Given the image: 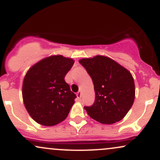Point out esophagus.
<instances>
[{
    "label": "esophagus",
    "mask_w": 160,
    "mask_h": 160,
    "mask_svg": "<svg viewBox=\"0 0 160 160\" xmlns=\"http://www.w3.org/2000/svg\"><path fill=\"white\" fill-rule=\"evenodd\" d=\"M77 97H78V100H81V98H82V94H81V92H78V93H77Z\"/></svg>",
    "instance_id": "esophagus-1"
}]
</instances>
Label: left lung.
Listing matches in <instances>:
<instances>
[{
    "label": "left lung",
    "mask_w": 160,
    "mask_h": 160,
    "mask_svg": "<svg viewBox=\"0 0 160 160\" xmlns=\"http://www.w3.org/2000/svg\"><path fill=\"white\" fill-rule=\"evenodd\" d=\"M94 84L95 100L84 107L88 115L102 124H113L124 118L135 96V82L130 71L109 57L95 56L79 61Z\"/></svg>",
    "instance_id": "1"
}]
</instances>
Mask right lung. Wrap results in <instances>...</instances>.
Listing matches in <instances>:
<instances>
[{
	"label": "right lung",
	"instance_id": "add662e5",
	"mask_svg": "<svg viewBox=\"0 0 160 160\" xmlns=\"http://www.w3.org/2000/svg\"><path fill=\"white\" fill-rule=\"evenodd\" d=\"M74 63L73 58L56 55L43 58L27 71L22 84L23 102L38 123L56 126L68 117L76 95L64 78Z\"/></svg>",
	"mask_w": 160,
	"mask_h": 160
}]
</instances>
